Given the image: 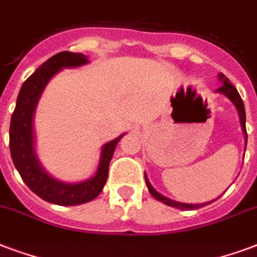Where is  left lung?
I'll return each instance as SVG.
<instances>
[{
    "label": "left lung",
    "instance_id": "left-lung-1",
    "mask_svg": "<svg viewBox=\"0 0 257 257\" xmlns=\"http://www.w3.org/2000/svg\"><path fill=\"white\" fill-rule=\"evenodd\" d=\"M218 80L221 81V86L218 88L215 92H218V93H223L225 96H226L227 99L230 100L231 103L234 104V107H236L237 112H238V116H240V123H241V128H242V133H244V136H245V142L246 140H248V136H246V128H245V108H244V103H242V99H241L240 93L237 92V89L231 85V82L229 81V78H226V76L225 74H222V73H219L218 74ZM246 145V144H245ZM145 181H146V186H148V190H149V192L152 194V196L153 198H156V199L158 200V202H163L164 204H167V206H171V207H176V209H180V210H196V209H200V207H203V206H206V204L211 203V202H214V199L211 200V202H206V203H181V202H176V200H172L169 199V198H167V196H164V195H161L160 192H157V191L154 190L153 186L150 184L149 180H148V176L145 175Z\"/></svg>",
    "mask_w": 257,
    "mask_h": 257
}]
</instances>
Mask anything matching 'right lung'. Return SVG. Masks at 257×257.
Segmentation results:
<instances>
[{"label":"right lung","instance_id":"add662e5","mask_svg":"<svg viewBox=\"0 0 257 257\" xmlns=\"http://www.w3.org/2000/svg\"><path fill=\"white\" fill-rule=\"evenodd\" d=\"M84 54H55L36 69L26 80L17 96L16 108L12 113L9 128V148L15 167L21 179L32 192L46 202L59 206H76L93 200L103 191L108 177L109 161L116 149L117 142L124 134L104 145L100 154V163L93 177L81 183H63L50 176L42 167L35 152L34 115L38 101L46 85L63 67H77L88 63Z\"/></svg>","mask_w":257,"mask_h":257}]
</instances>
